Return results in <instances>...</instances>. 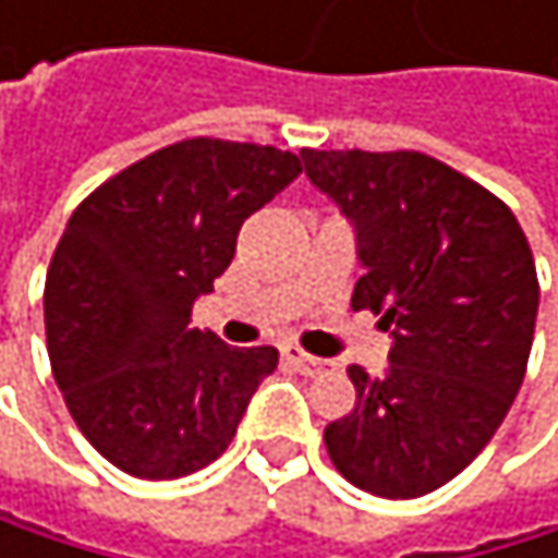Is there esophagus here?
Instances as JSON below:
<instances>
[{
	"label": "esophagus",
	"instance_id": "1",
	"mask_svg": "<svg viewBox=\"0 0 558 558\" xmlns=\"http://www.w3.org/2000/svg\"><path fill=\"white\" fill-rule=\"evenodd\" d=\"M284 357L294 364V368H298L301 375H307V378L325 375V372H328V364H331V361H325V357H314V354L301 351L298 344H288V348H284Z\"/></svg>",
	"mask_w": 558,
	"mask_h": 558
}]
</instances>
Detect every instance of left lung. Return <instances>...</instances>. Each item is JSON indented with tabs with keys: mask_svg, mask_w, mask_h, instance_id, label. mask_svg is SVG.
<instances>
[{
	"mask_svg": "<svg viewBox=\"0 0 558 558\" xmlns=\"http://www.w3.org/2000/svg\"><path fill=\"white\" fill-rule=\"evenodd\" d=\"M357 233L351 307L391 331L388 368L351 364L357 401L325 428L335 469L381 499L452 482L502 425L525 378L539 277L515 214L418 149H301Z\"/></svg>",
	"mask_w": 558,
	"mask_h": 558,
	"instance_id": "8db88e82",
	"label": "left lung"
}]
</instances>
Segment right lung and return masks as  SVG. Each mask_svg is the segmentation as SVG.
Masks as SVG:
<instances>
[{"label": "right lung", "mask_w": 558, "mask_h": 558, "mask_svg": "<svg viewBox=\"0 0 558 558\" xmlns=\"http://www.w3.org/2000/svg\"><path fill=\"white\" fill-rule=\"evenodd\" d=\"M301 173L277 146L194 136L99 183L46 274L52 378L86 441L136 478H180L227 452L277 348L190 328L241 223Z\"/></svg>", "instance_id": "right-lung-1"}]
</instances>
